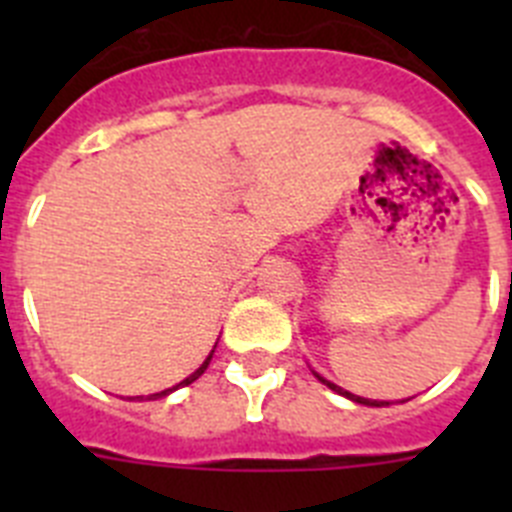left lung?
Instances as JSON below:
<instances>
[{
    "mask_svg": "<svg viewBox=\"0 0 512 512\" xmlns=\"http://www.w3.org/2000/svg\"><path fill=\"white\" fill-rule=\"evenodd\" d=\"M315 377H318V379H320V382H323V384H325V387H330V390H333V392H338V395L348 397V400H354V402H359V405H372V408H382V405H390V402H379V400H366V397H359V395H351V392L341 390V387H338V384L328 382V379H325V377H320V374H315ZM402 402H405V400H402Z\"/></svg>",
    "mask_w": 512,
    "mask_h": 512,
    "instance_id": "1",
    "label": "left lung"
}]
</instances>
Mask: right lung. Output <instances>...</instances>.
I'll return each mask as SVG.
<instances>
[{
	"label": "right lung",
	"mask_w": 512,
	"mask_h": 512,
	"mask_svg": "<svg viewBox=\"0 0 512 512\" xmlns=\"http://www.w3.org/2000/svg\"><path fill=\"white\" fill-rule=\"evenodd\" d=\"M215 346H217V343H215ZM212 354H215V348H212V351H210V356H207V359H205V361H202V366H200V369H197V372H194V374H189V377H187V379H182V382L176 384V387H171V390H164V392H156V395H148V400H158V397H166V395H169V392L179 390V387H187V384H192V382H194V379H200V377H202V374H205V369H207V366H210V359H212Z\"/></svg>",
	"instance_id": "right-lung-1"
}]
</instances>
